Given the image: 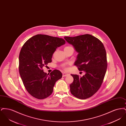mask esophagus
<instances>
[{"label": "esophagus", "instance_id": "obj_1", "mask_svg": "<svg viewBox=\"0 0 126 126\" xmlns=\"http://www.w3.org/2000/svg\"><path fill=\"white\" fill-rule=\"evenodd\" d=\"M68 74H67V73H63V74H62V76L63 77H66L67 76H68Z\"/></svg>", "mask_w": 126, "mask_h": 126}]
</instances>
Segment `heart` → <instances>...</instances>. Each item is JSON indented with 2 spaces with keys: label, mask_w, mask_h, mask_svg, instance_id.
<instances>
[{
  "label": "heart",
  "mask_w": 126,
  "mask_h": 126,
  "mask_svg": "<svg viewBox=\"0 0 126 126\" xmlns=\"http://www.w3.org/2000/svg\"><path fill=\"white\" fill-rule=\"evenodd\" d=\"M71 47H71V46H66L64 48V49H66V48H71ZM63 68L64 69V70H67V69H68V68H67V66H66V65H63Z\"/></svg>",
  "instance_id": "1"
}]
</instances>
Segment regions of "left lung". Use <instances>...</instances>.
Returning <instances> with one entry per match:
<instances>
[{"label":"left lung","mask_w":126,"mask_h":126,"mask_svg":"<svg viewBox=\"0 0 126 126\" xmlns=\"http://www.w3.org/2000/svg\"><path fill=\"white\" fill-rule=\"evenodd\" d=\"M78 53L75 63L79 71L85 75L80 77L71 75L74 81L70 85L71 93L76 97L85 99L93 96L101 86L107 68L106 50L102 42L90 34L64 37Z\"/></svg>","instance_id":"obj_1"}]
</instances>
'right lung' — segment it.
Here are the masks:
<instances>
[{"label":"right lung","mask_w":126,"mask_h":126,"mask_svg":"<svg viewBox=\"0 0 126 126\" xmlns=\"http://www.w3.org/2000/svg\"><path fill=\"white\" fill-rule=\"evenodd\" d=\"M65 42L62 38L37 34L24 43L19 56V71L26 90L32 96L43 99L52 93L56 82L62 74L57 69L47 74L42 67L52 62L56 48Z\"/></svg>","instance_id":"obj_1"}]
</instances>
